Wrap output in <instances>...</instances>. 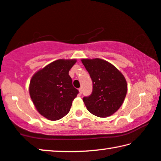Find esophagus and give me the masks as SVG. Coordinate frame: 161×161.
<instances>
[{"instance_id": "esophagus-1", "label": "esophagus", "mask_w": 161, "mask_h": 161, "mask_svg": "<svg viewBox=\"0 0 161 161\" xmlns=\"http://www.w3.org/2000/svg\"><path fill=\"white\" fill-rule=\"evenodd\" d=\"M79 92H80V95H81V93H82V88L80 87L79 89Z\"/></svg>"}]
</instances>
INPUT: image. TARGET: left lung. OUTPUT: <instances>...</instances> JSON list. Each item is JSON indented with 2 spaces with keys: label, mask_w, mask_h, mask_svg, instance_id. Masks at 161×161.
Masks as SVG:
<instances>
[{
  "label": "left lung",
  "mask_w": 161,
  "mask_h": 161,
  "mask_svg": "<svg viewBox=\"0 0 161 161\" xmlns=\"http://www.w3.org/2000/svg\"><path fill=\"white\" fill-rule=\"evenodd\" d=\"M92 81V92L83 97L87 109L96 116L116 113L123 104L127 92L126 79L113 64L100 58L81 60Z\"/></svg>",
  "instance_id": "left-lung-1"
}]
</instances>
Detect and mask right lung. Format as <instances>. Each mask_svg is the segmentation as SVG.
<instances>
[{
    "label": "right lung",
    "mask_w": 161,
    "mask_h": 161,
    "mask_svg": "<svg viewBox=\"0 0 161 161\" xmlns=\"http://www.w3.org/2000/svg\"><path fill=\"white\" fill-rule=\"evenodd\" d=\"M76 62V59L56 60L37 71L31 79V99L39 114L50 121L65 116L79 93L69 74Z\"/></svg>",
    "instance_id": "1"
}]
</instances>
